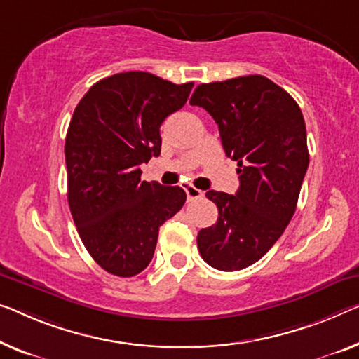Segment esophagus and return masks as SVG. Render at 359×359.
<instances>
[{
	"instance_id": "obj_1",
	"label": "esophagus",
	"mask_w": 359,
	"mask_h": 359,
	"mask_svg": "<svg viewBox=\"0 0 359 359\" xmlns=\"http://www.w3.org/2000/svg\"><path fill=\"white\" fill-rule=\"evenodd\" d=\"M184 190L187 194V200H189V201H195V200H198V198L205 196V194H203L201 190H198L196 187H194V185H185Z\"/></svg>"
}]
</instances>
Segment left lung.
<instances>
[{
	"instance_id": "obj_1",
	"label": "left lung",
	"mask_w": 359,
	"mask_h": 359,
	"mask_svg": "<svg viewBox=\"0 0 359 359\" xmlns=\"http://www.w3.org/2000/svg\"><path fill=\"white\" fill-rule=\"evenodd\" d=\"M212 116L224 151L237 161L235 195L210 190L219 217L198 232L214 269H245L272 248L297 210L309 164L306 126L297 101L263 76L201 83L190 98Z\"/></svg>"
}]
</instances>
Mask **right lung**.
<instances>
[{"label":"right lung","instance_id":"add662e5","mask_svg":"<svg viewBox=\"0 0 359 359\" xmlns=\"http://www.w3.org/2000/svg\"><path fill=\"white\" fill-rule=\"evenodd\" d=\"M191 87L121 72L96 82L74 111L64 145L67 201L80 240L109 274H140L159 227L187 200L180 187L142 180L140 164L159 156V127L187 103Z\"/></svg>","mask_w":359,"mask_h":359}]
</instances>
